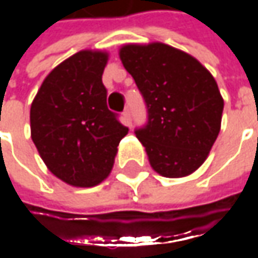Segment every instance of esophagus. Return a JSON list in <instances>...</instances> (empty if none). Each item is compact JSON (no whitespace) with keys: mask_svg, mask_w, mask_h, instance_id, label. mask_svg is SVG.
<instances>
[{"mask_svg":"<svg viewBox=\"0 0 258 258\" xmlns=\"http://www.w3.org/2000/svg\"><path fill=\"white\" fill-rule=\"evenodd\" d=\"M122 119H123V123L126 126H131L132 124V116H131V110L126 109L123 113H122Z\"/></svg>","mask_w":258,"mask_h":258,"instance_id":"esophagus-1","label":"esophagus"}]
</instances>
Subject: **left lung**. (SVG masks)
<instances>
[{"mask_svg": "<svg viewBox=\"0 0 258 258\" xmlns=\"http://www.w3.org/2000/svg\"><path fill=\"white\" fill-rule=\"evenodd\" d=\"M119 57L146 103L148 123L135 134L151 166L166 178L195 172L221 129L224 100L213 75L164 43L124 44Z\"/></svg>", "mask_w": 258, "mask_h": 258, "instance_id": "8db88e82", "label": "left lung"}]
</instances>
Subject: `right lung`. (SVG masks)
Returning a JSON list of instances; mask_svg holds the SVG:
<instances>
[{"label": "right lung", "instance_id": "add662e5", "mask_svg": "<svg viewBox=\"0 0 258 258\" xmlns=\"http://www.w3.org/2000/svg\"><path fill=\"white\" fill-rule=\"evenodd\" d=\"M109 54L82 50L54 67L30 109L31 139L48 171L90 188L109 176L127 127L107 109L102 75Z\"/></svg>", "mask_w": 258, "mask_h": 258}]
</instances>
